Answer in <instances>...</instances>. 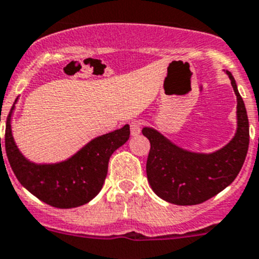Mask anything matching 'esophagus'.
Instances as JSON below:
<instances>
[{"label": "esophagus", "mask_w": 259, "mask_h": 259, "mask_svg": "<svg viewBox=\"0 0 259 259\" xmlns=\"http://www.w3.org/2000/svg\"><path fill=\"white\" fill-rule=\"evenodd\" d=\"M140 130H142V122L140 121L130 122V133H132L133 137H137V135H139Z\"/></svg>", "instance_id": "1"}]
</instances>
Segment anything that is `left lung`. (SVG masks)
<instances>
[{"mask_svg": "<svg viewBox=\"0 0 259 259\" xmlns=\"http://www.w3.org/2000/svg\"><path fill=\"white\" fill-rule=\"evenodd\" d=\"M237 96V132L233 139L212 153L183 149L153 127L142 133L150 142L147 177L155 195L175 205H197L230 185L245 160L249 145V122L234 77L227 71Z\"/></svg>", "mask_w": 259, "mask_h": 259, "instance_id": "left-lung-1", "label": "left lung"}]
</instances>
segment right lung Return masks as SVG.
Returning a JSON list of instances; mask_svg holds the SVG:
<instances>
[{
  "mask_svg": "<svg viewBox=\"0 0 259 259\" xmlns=\"http://www.w3.org/2000/svg\"><path fill=\"white\" fill-rule=\"evenodd\" d=\"M15 104L7 116L5 148L19 182L42 202L58 209H72L91 201L104 186L111 154L129 139V125L95 138L68 159L35 163L20 152L12 137Z\"/></svg>",
  "mask_w": 259,
  "mask_h": 259,
  "instance_id": "obj_1",
  "label": "right lung"
}]
</instances>
